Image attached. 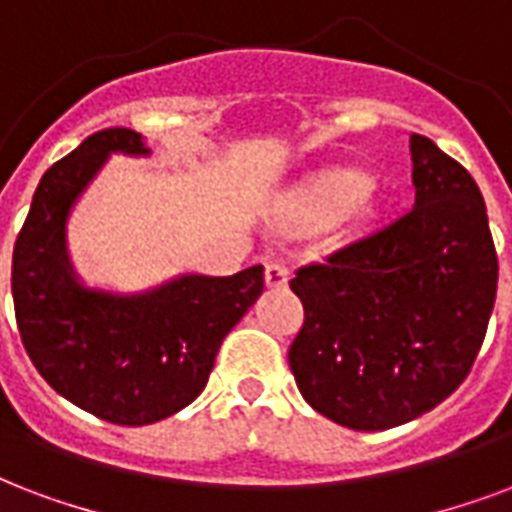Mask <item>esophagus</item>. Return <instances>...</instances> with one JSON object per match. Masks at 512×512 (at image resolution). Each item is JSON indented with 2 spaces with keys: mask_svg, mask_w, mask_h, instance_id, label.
I'll return each mask as SVG.
<instances>
[{
  "mask_svg": "<svg viewBox=\"0 0 512 512\" xmlns=\"http://www.w3.org/2000/svg\"><path fill=\"white\" fill-rule=\"evenodd\" d=\"M264 280L270 288H286L288 286V267L280 261H270L264 270Z\"/></svg>",
  "mask_w": 512,
  "mask_h": 512,
  "instance_id": "1",
  "label": "esophagus"
}]
</instances>
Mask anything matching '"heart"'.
I'll use <instances>...</instances> for the list:
<instances>
[{"label": "heart", "mask_w": 512, "mask_h": 512, "mask_svg": "<svg viewBox=\"0 0 512 512\" xmlns=\"http://www.w3.org/2000/svg\"><path fill=\"white\" fill-rule=\"evenodd\" d=\"M321 199L326 205H340L351 199V213L356 218H367L372 210V186H364V178L356 172H340L321 186Z\"/></svg>", "instance_id": "b5f03b06"}]
</instances>
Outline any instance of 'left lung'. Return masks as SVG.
Segmentation results:
<instances>
[{
	"instance_id": "left-lung-1",
	"label": "left lung",
	"mask_w": 512,
	"mask_h": 512,
	"mask_svg": "<svg viewBox=\"0 0 512 512\" xmlns=\"http://www.w3.org/2000/svg\"><path fill=\"white\" fill-rule=\"evenodd\" d=\"M416 202L367 240L297 272L305 326L288 351L302 397L334 424L380 432L467 378L494 297L497 251L478 183L410 134Z\"/></svg>"
}]
</instances>
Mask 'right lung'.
I'll return each mask as SVG.
<instances>
[{"mask_svg": "<svg viewBox=\"0 0 512 512\" xmlns=\"http://www.w3.org/2000/svg\"><path fill=\"white\" fill-rule=\"evenodd\" d=\"M113 153L142 159L151 148L132 129H105L42 175L15 240V321L56 394L110 424L145 426L202 394L224 337L264 291V267L226 278L180 272L142 291L88 286L67 224Z\"/></svg>", "mask_w": 512, "mask_h": 512, "instance_id": "1", "label": "right lung"}]
</instances>
